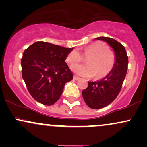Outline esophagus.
Wrapping results in <instances>:
<instances>
[{"mask_svg":"<svg viewBox=\"0 0 147 147\" xmlns=\"http://www.w3.org/2000/svg\"><path fill=\"white\" fill-rule=\"evenodd\" d=\"M74 79H75V80H78V79H79V77H78V76H77V75H74Z\"/></svg>","mask_w":147,"mask_h":147,"instance_id":"1","label":"esophagus"}]
</instances>
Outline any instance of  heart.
<instances>
[{
  "label": "heart",
  "instance_id": "obj_1",
  "mask_svg": "<svg viewBox=\"0 0 147 147\" xmlns=\"http://www.w3.org/2000/svg\"><path fill=\"white\" fill-rule=\"evenodd\" d=\"M83 57L88 58V65H72L71 69L77 75L87 78L95 75L97 79L105 77L112 71L115 63L113 52L109 50L105 43L99 41L88 45L82 55L77 50H72L65 60L70 65H75L82 62L84 60Z\"/></svg>",
  "mask_w": 147,
  "mask_h": 147
}]
</instances>
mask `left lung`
Masks as SVG:
<instances>
[{"label": "left lung", "instance_id": "left-lung-1", "mask_svg": "<svg viewBox=\"0 0 147 147\" xmlns=\"http://www.w3.org/2000/svg\"><path fill=\"white\" fill-rule=\"evenodd\" d=\"M95 39L109 43L115 55V63L112 71L101 80L88 82L87 88L82 91L86 104L92 109H99L110 104L117 97L125 79L129 60L124 47L116 40L104 36Z\"/></svg>", "mask_w": 147, "mask_h": 147}]
</instances>
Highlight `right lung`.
<instances>
[{
	"label": "right lung",
	"mask_w": 147,
	"mask_h": 147,
	"mask_svg": "<svg viewBox=\"0 0 147 147\" xmlns=\"http://www.w3.org/2000/svg\"><path fill=\"white\" fill-rule=\"evenodd\" d=\"M72 50L37 41L23 52L22 77L30 94L37 102L50 106L60 98L65 83L73 78L64 61Z\"/></svg>",
	"instance_id": "add662e5"
}]
</instances>
